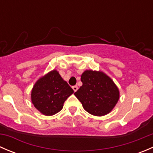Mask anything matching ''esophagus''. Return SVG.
I'll return each mask as SVG.
<instances>
[{
    "label": "esophagus",
    "mask_w": 153,
    "mask_h": 153,
    "mask_svg": "<svg viewBox=\"0 0 153 153\" xmlns=\"http://www.w3.org/2000/svg\"><path fill=\"white\" fill-rule=\"evenodd\" d=\"M72 89H73L74 92H76V91L78 90V86H77L76 85H75V86H72Z\"/></svg>",
    "instance_id": "esophagus-1"
}]
</instances>
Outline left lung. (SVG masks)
I'll list each match as a JSON object with an SVG mask.
<instances>
[{"label": "left lung", "instance_id": "8db88e82", "mask_svg": "<svg viewBox=\"0 0 153 153\" xmlns=\"http://www.w3.org/2000/svg\"><path fill=\"white\" fill-rule=\"evenodd\" d=\"M83 85L75 92L86 112L95 116L109 113L119 99V91L102 72L86 70L81 75Z\"/></svg>", "mask_w": 153, "mask_h": 153}]
</instances>
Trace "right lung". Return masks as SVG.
Listing matches in <instances>:
<instances>
[{
    "label": "right lung",
    "instance_id": "right-lung-1",
    "mask_svg": "<svg viewBox=\"0 0 153 153\" xmlns=\"http://www.w3.org/2000/svg\"><path fill=\"white\" fill-rule=\"evenodd\" d=\"M74 92L56 70L40 78L31 94L35 107L45 115H53L62 109L64 103Z\"/></svg>",
    "mask_w": 153,
    "mask_h": 153
}]
</instances>
